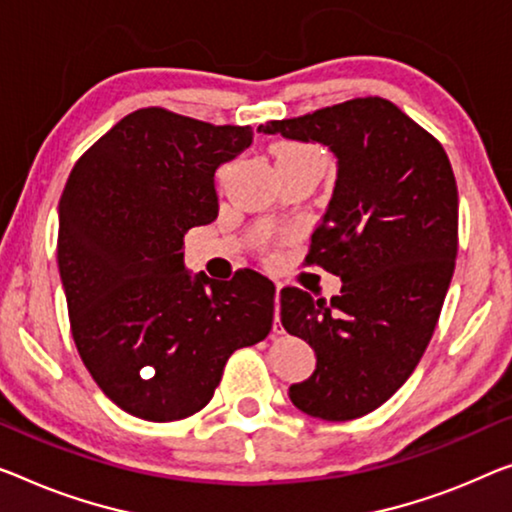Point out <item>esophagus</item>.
I'll use <instances>...</instances> for the list:
<instances>
[{
    "label": "esophagus",
    "mask_w": 512,
    "mask_h": 512,
    "mask_svg": "<svg viewBox=\"0 0 512 512\" xmlns=\"http://www.w3.org/2000/svg\"><path fill=\"white\" fill-rule=\"evenodd\" d=\"M280 289H282V285H276V317H273V333H282V324H280Z\"/></svg>",
    "instance_id": "obj_1"
}]
</instances>
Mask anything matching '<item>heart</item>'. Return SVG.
Listing matches in <instances>:
<instances>
[{"instance_id": "b5f03b06", "label": "heart", "mask_w": 512, "mask_h": 512, "mask_svg": "<svg viewBox=\"0 0 512 512\" xmlns=\"http://www.w3.org/2000/svg\"><path fill=\"white\" fill-rule=\"evenodd\" d=\"M299 158H312V160H322L319 151L310 144L303 142H282L276 149V160H299Z\"/></svg>"}]
</instances>
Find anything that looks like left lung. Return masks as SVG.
<instances>
[{
	"instance_id": "obj_1",
	"label": "left lung",
	"mask_w": 512,
	"mask_h": 512,
	"mask_svg": "<svg viewBox=\"0 0 512 512\" xmlns=\"http://www.w3.org/2000/svg\"><path fill=\"white\" fill-rule=\"evenodd\" d=\"M262 133L319 142L338 158V181L305 262L340 276L331 301L280 292V322L317 354L310 379L289 388L308 416L352 421L381 407L416 370L439 322L457 255V183L432 133L379 96Z\"/></svg>"
}]
</instances>
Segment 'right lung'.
Here are the masks:
<instances>
[{
    "instance_id": "1",
    "label": "right lung",
    "mask_w": 512,
    "mask_h": 512,
    "mask_svg": "<svg viewBox=\"0 0 512 512\" xmlns=\"http://www.w3.org/2000/svg\"><path fill=\"white\" fill-rule=\"evenodd\" d=\"M253 142L165 108L126 114L78 158L59 200L57 262L78 354L126 414L204 409L236 349L273 326L276 287L253 269L216 282L183 269V234L218 218L213 174Z\"/></svg>"
}]
</instances>
